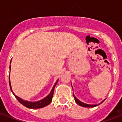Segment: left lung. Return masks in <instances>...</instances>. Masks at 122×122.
Wrapping results in <instances>:
<instances>
[{"label": "left lung", "instance_id": "8db88e82", "mask_svg": "<svg viewBox=\"0 0 122 122\" xmlns=\"http://www.w3.org/2000/svg\"><path fill=\"white\" fill-rule=\"evenodd\" d=\"M71 86H72V85H71ZM73 97H74L75 101V102H76V104H78V105H80V106H83V107H86V108H93V107H95V106H98V105L101 104V103H102V102L104 101V100H105V99H104V100L102 101V102H101L100 103H99L98 104H86V103H84V102L80 101L79 99H78L76 98V97L75 96L74 94H73Z\"/></svg>", "mask_w": 122, "mask_h": 122}]
</instances>
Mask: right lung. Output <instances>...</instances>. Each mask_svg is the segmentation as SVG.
I'll use <instances>...</instances> for the list:
<instances>
[{
    "mask_svg": "<svg viewBox=\"0 0 122 122\" xmlns=\"http://www.w3.org/2000/svg\"><path fill=\"white\" fill-rule=\"evenodd\" d=\"M11 63V61L10 62V64ZM9 69H10V65L9 66ZM9 86H10V89L11 92H12V94H14V96H15L18 101L19 102L22 104L23 106H25V107L28 108H30V109H37V108H44L45 106H47L51 103V102L52 101V97H53V94H54V88H55V86L56 85L57 83V81L58 80L56 81L52 89L51 92L49 94L44 97V99H42L40 101H35V102H32V101H28L24 100V99H22L21 97L17 96L16 95H15L13 92V91L12 90V87H11V84H10V76H9Z\"/></svg>",
    "mask_w": 122,
    "mask_h": 122,
    "instance_id": "1",
    "label": "right lung"
}]
</instances>
